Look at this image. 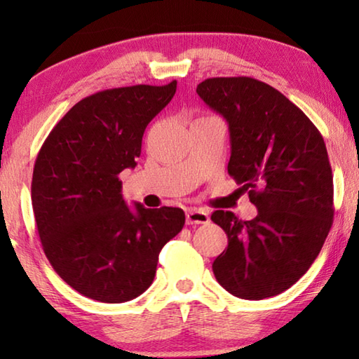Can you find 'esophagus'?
<instances>
[{
  "label": "esophagus",
  "instance_id": "34e87169",
  "mask_svg": "<svg viewBox=\"0 0 359 359\" xmlns=\"http://www.w3.org/2000/svg\"><path fill=\"white\" fill-rule=\"evenodd\" d=\"M187 223L188 224H203L209 223V212L204 209H188L187 210Z\"/></svg>",
  "mask_w": 359,
  "mask_h": 359
}]
</instances>
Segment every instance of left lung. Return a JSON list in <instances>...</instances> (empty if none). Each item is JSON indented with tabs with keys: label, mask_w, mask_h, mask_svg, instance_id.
I'll return each mask as SVG.
<instances>
[{
	"label": "left lung",
	"mask_w": 359,
	"mask_h": 359,
	"mask_svg": "<svg viewBox=\"0 0 359 359\" xmlns=\"http://www.w3.org/2000/svg\"><path fill=\"white\" fill-rule=\"evenodd\" d=\"M196 93L226 118L228 174L258 209L248 222L229 210L212 214L228 236L212 271L241 299L280 294L312 266L332 224V171L323 136L287 96L257 79H205Z\"/></svg>",
	"instance_id": "left-lung-1"
}]
</instances>
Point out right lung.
<instances>
[{
	"label": "right lung",
	"mask_w": 359,
	"mask_h": 359,
	"mask_svg": "<svg viewBox=\"0 0 359 359\" xmlns=\"http://www.w3.org/2000/svg\"><path fill=\"white\" fill-rule=\"evenodd\" d=\"M177 81L102 90L72 106L36 158L32 204L42 248L63 280L90 299L118 304L154 282L158 255L185 224L179 208L135 210L118 174L136 166L144 131Z\"/></svg>",
	"instance_id": "1"
}]
</instances>
